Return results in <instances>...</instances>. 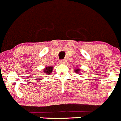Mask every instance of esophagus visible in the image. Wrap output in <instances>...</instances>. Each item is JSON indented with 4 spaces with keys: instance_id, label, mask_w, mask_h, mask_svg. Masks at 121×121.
Segmentation results:
<instances>
[{
    "instance_id": "34e87169",
    "label": "esophagus",
    "mask_w": 121,
    "mask_h": 121,
    "mask_svg": "<svg viewBox=\"0 0 121 121\" xmlns=\"http://www.w3.org/2000/svg\"><path fill=\"white\" fill-rule=\"evenodd\" d=\"M66 60H61L60 61V63L61 64H65L66 63Z\"/></svg>"
}]
</instances>
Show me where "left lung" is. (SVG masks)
<instances>
[{"label": "left lung", "instance_id": "1", "mask_svg": "<svg viewBox=\"0 0 121 121\" xmlns=\"http://www.w3.org/2000/svg\"><path fill=\"white\" fill-rule=\"evenodd\" d=\"M74 71L76 72V73H78V74H80V73H80V71H81V69L79 68L78 67V68L75 69Z\"/></svg>", "mask_w": 121, "mask_h": 121}]
</instances>
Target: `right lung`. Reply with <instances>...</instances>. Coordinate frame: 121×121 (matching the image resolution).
I'll use <instances>...</instances> for the list:
<instances>
[{"instance_id": "obj_1", "label": "right lung", "mask_w": 121, "mask_h": 121, "mask_svg": "<svg viewBox=\"0 0 121 121\" xmlns=\"http://www.w3.org/2000/svg\"><path fill=\"white\" fill-rule=\"evenodd\" d=\"M53 69V66H46L43 69V73H45V74L50 75L51 73H52Z\"/></svg>"}]
</instances>
